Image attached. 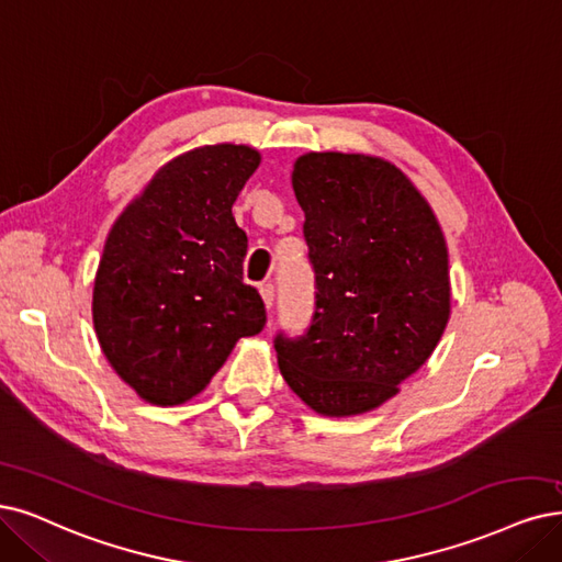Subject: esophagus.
<instances>
[{
  "label": "esophagus",
  "instance_id": "34e87169",
  "mask_svg": "<svg viewBox=\"0 0 562 562\" xmlns=\"http://www.w3.org/2000/svg\"><path fill=\"white\" fill-rule=\"evenodd\" d=\"M259 292H261V299H263L266 307H268V310H270V307H273V301H276V286H273V284H270V282H266V284H261V289H259Z\"/></svg>",
  "mask_w": 562,
  "mask_h": 562
}]
</instances>
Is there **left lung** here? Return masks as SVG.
<instances>
[{
    "label": "left lung",
    "instance_id": "8db88e82",
    "mask_svg": "<svg viewBox=\"0 0 562 562\" xmlns=\"http://www.w3.org/2000/svg\"><path fill=\"white\" fill-rule=\"evenodd\" d=\"M292 184L305 213L317 303L307 334L276 338L296 396L324 417L372 412L438 347L451 313L447 240L391 161L305 153Z\"/></svg>",
    "mask_w": 562,
    "mask_h": 562
}]
</instances>
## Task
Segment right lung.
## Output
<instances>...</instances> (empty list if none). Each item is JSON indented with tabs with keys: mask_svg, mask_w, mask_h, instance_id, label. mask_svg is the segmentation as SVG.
Segmentation results:
<instances>
[{
	"mask_svg": "<svg viewBox=\"0 0 562 562\" xmlns=\"http://www.w3.org/2000/svg\"><path fill=\"white\" fill-rule=\"evenodd\" d=\"M259 161L234 143L182 153L111 226L92 322L103 357L143 401H192L266 324L259 292L243 282L247 236L232 213Z\"/></svg>",
	"mask_w": 562,
	"mask_h": 562,
	"instance_id": "1",
	"label": "right lung"
}]
</instances>
